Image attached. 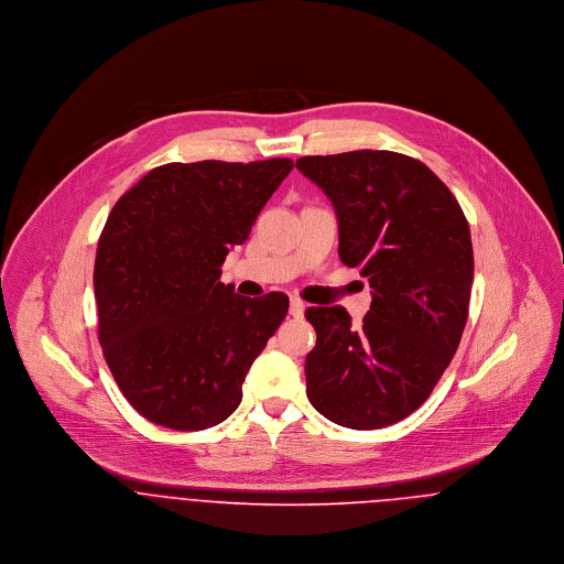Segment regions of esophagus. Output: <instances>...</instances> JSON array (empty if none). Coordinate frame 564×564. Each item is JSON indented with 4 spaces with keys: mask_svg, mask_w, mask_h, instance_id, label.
Returning a JSON list of instances; mask_svg holds the SVG:
<instances>
[{
    "mask_svg": "<svg viewBox=\"0 0 564 564\" xmlns=\"http://www.w3.org/2000/svg\"><path fill=\"white\" fill-rule=\"evenodd\" d=\"M304 311H306V304L302 300H297V297H291V315L293 317H302Z\"/></svg>",
    "mask_w": 564,
    "mask_h": 564,
    "instance_id": "esophagus-1",
    "label": "esophagus"
}]
</instances>
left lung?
Returning <instances> with one entry per match:
<instances>
[{
    "label": "left lung",
    "instance_id": "obj_1",
    "mask_svg": "<svg viewBox=\"0 0 564 564\" xmlns=\"http://www.w3.org/2000/svg\"><path fill=\"white\" fill-rule=\"evenodd\" d=\"M297 169L329 197L338 256L373 289L360 325L343 306L308 308L317 345L306 393L325 419L378 430L425 402L452 362L474 284L469 224L423 164L384 150L304 156Z\"/></svg>",
    "mask_w": 564,
    "mask_h": 564
}]
</instances>
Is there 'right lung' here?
<instances>
[{"label": "right lung", "instance_id": "right-lung-1", "mask_svg": "<svg viewBox=\"0 0 564 564\" xmlns=\"http://www.w3.org/2000/svg\"><path fill=\"white\" fill-rule=\"evenodd\" d=\"M291 169V159L169 162L110 210L93 271L99 343L123 398L152 423L206 430L239 408L289 297H241L219 280L221 264Z\"/></svg>", "mask_w": 564, "mask_h": 564}]
</instances>
